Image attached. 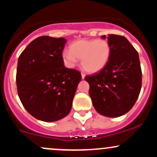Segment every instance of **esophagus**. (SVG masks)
<instances>
[{"mask_svg": "<svg viewBox=\"0 0 157 157\" xmlns=\"http://www.w3.org/2000/svg\"><path fill=\"white\" fill-rule=\"evenodd\" d=\"M81 76H82V79H84L85 78V76H86V75H85V74L84 73H81Z\"/></svg>", "mask_w": 157, "mask_h": 157, "instance_id": "34e87169", "label": "esophagus"}]
</instances>
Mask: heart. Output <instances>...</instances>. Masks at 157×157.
<instances>
[{
    "label": "heart",
    "instance_id": "b5f03b06",
    "mask_svg": "<svg viewBox=\"0 0 157 157\" xmlns=\"http://www.w3.org/2000/svg\"><path fill=\"white\" fill-rule=\"evenodd\" d=\"M111 55V46L107 40H75L69 46V52L63 53L64 62L73 66L77 60H81V66L88 72H97L105 66Z\"/></svg>",
    "mask_w": 157,
    "mask_h": 157
}]
</instances>
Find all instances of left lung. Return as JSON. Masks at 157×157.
<instances>
[{
  "label": "left lung",
  "mask_w": 157,
  "mask_h": 157,
  "mask_svg": "<svg viewBox=\"0 0 157 157\" xmlns=\"http://www.w3.org/2000/svg\"><path fill=\"white\" fill-rule=\"evenodd\" d=\"M108 41L111 46L109 61L98 73L86 75L85 80L89 83V94L97 112L117 117L128 112L137 100L142 70L137 51L125 37L109 35Z\"/></svg>",
  "instance_id": "obj_1"
}]
</instances>
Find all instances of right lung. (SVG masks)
Wrapping results in <instances>:
<instances>
[{
	"label": "right lung",
	"mask_w": 157,
	"mask_h": 157,
	"mask_svg": "<svg viewBox=\"0 0 157 157\" xmlns=\"http://www.w3.org/2000/svg\"><path fill=\"white\" fill-rule=\"evenodd\" d=\"M66 40L41 36L21 54L16 82L23 107L32 116L54 122L67 116L82 76L65 67L63 51Z\"/></svg>",
	"instance_id": "right-lung-1"
}]
</instances>
